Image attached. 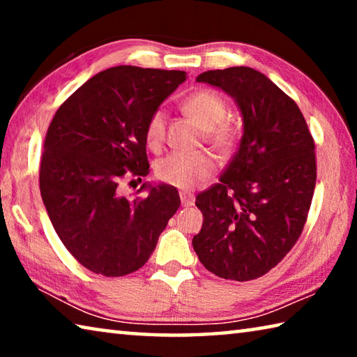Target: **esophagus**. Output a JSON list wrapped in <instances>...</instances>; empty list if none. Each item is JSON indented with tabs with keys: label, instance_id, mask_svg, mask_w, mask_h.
Returning <instances> with one entry per match:
<instances>
[{
	"label": "esophagus",
	"instance_id": "obj_1",
	"mask_svg": "<svg viewBox=\"0 0 357 357\" xmlns=\"http://www.w3.org/2000/svg\"><path fill=\"white\" fill-rule=\"evenodd\" d=\"M179 197H181V204H183V206H192V204H193V202H195V200H193V195H192V193H189V192H179Z\"/></svg>",
	"mask_w": 357,
	"mask_h": 357
}]
</instances>
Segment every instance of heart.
Instances as JSON below:
<instances>
[{
	"instance_id": "obj_1",
	"label": "heart",
	"mask_w": 357,
	"mask_h": 357,
	"mask_svg": "<svg viewBox=\"0 0 357 357\" xmlns=\"http://www.w3.org/2000/svg\"><path fill=\"white\" fill-rule=\"evenodd\" d=\"M187 114L197 121L203 130V137L219 153H229L238 142V132L231 124L223 123L227 116V105L219 94L209 89H198L187 96L183 102ZM167 114L157 108L144 126V138L151 149H160L165 142ZM215 170L213 157L206 153H172L157 160L154 167L155 178L160 183L193 189L206 181Z\"/></svg>"
}]
</instances>
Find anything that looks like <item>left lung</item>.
<instances>
[{
  "label": "left lung",
  "instance_id": "8db88e82",
  "mask_svg": "<svg viewBox=\"0 0 357 357\" xmlns=\"http://www.w3.org/2000/svg\"><path fill=\"white\" fill-rule=\"evenodd\" d=\"M197 82L236 99L244 134L215 183L197 195L193 250L209 273L247 282L269 273L298 243L317 184L315 142L296 102L252 68L208 70Z\"/></svg>",
  "mask_w": 357,
  "mask_h": 357
}]
</instances>
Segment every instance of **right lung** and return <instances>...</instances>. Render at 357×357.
I'll list each match as a JSON object with an SVG mask.
<instances>
[{"mask_svg": "<svg viewBox=\"0 0 357 357\" xmlns=\"http://www.w3.org/2000/svg\"><path fill=\"white\" fill-rule=\"evenodd\" d=\"M185 75L137 66L102 70L59 105L48 126L42 200L66 249L94 274L123 277L140 269L179 208L173 185L135 198L124 197L119 185L148 176L144 126Z\"/></svg>", "mask_w": 357, "mask_h": 357, "instance_id": "right-lung-1", "label": "right lung"}]
</instances>
